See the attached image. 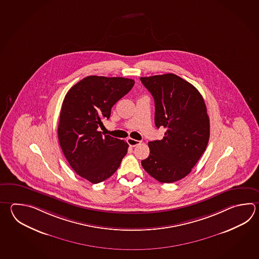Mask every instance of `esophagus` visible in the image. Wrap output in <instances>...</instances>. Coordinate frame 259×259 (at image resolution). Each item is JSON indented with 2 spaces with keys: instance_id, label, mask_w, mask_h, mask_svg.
Segmentation results:
<instances>
[{
  "instance_id": "esophagus-1",
  "label": "esophagus",
  "mask_w": 259,
  "mask_h": 259,
  "mask_svg": "<svg viewBox=\"0 0 259 259\" xmlns=\"http://www.w3.org/2000/svg\"><path fill=\"white\" fill-rule=\"evenodd\" d=\"M127 143H128V145H129L130 147H136V146H138V145H139L141 142H140L139 140H136V139L129 138L127 139Z\"/></svg>"
}]
</instances>
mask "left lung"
<instances>
[{
  "label": "left lung",
  "mask_w": 259,
  "mask_h": 259,
  "mask_svg": "<svg viewBox=\"0 0 259 259\" xmlns=\"http://www.w3.org/2000/svg\"><path fill=\"white\" fill-rule=\"evenodd\" d=\"M153 96L155 124L166 129L161 140L148 142L149 156L141 161L148 175L170 184L189 175L209 139V118L203 97L175 74L140 77Z\"/></svg>",
  "instance_id": "left-lung-1"
}]
</instances>
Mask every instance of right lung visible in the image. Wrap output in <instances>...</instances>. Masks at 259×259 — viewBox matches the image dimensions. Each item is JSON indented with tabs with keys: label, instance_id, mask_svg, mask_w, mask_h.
I'll return each instance as SVG.
<instances>
[{
	"label": "right lung",
	"instance_id": "obj_1",
	"mask_svg": "<svg viewBox=\"0 0 259 259\" xmlns=\"http://www.w3.org/2000/svg\"><path fill=\"white\" fill-rule=\"evenodd\" d=\"M134 84V80L124 77L90 75L64 97L58 125L60 146L72 169L92 184L111 177L126 155L125 141L103 136L98 129Z\"/></svg>",
	"mask_w": 259,
	"mask_h": 259
}]
</instances>
